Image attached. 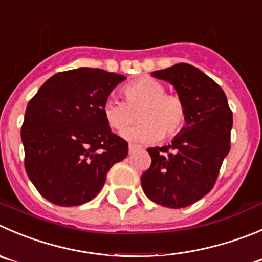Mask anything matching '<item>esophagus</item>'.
Here are the masks:
<instances>
[{
  "label": "esophagus",
  "instance_id": "1",
  "mask_svg": "<svg viewBox=\"0 0 262 262\" xmlns=\"http://www.w3.org/2000/svg\"><path fill=\"white\" fill-rule=\"evenodd\" d=\"M138 149H139V146L135 145V144H129V145H128V151H129V154H133L134 151L138 150Z\"/></svg>",
  "mask_w": 262,
  "mask_h": 262
}]
</instances>
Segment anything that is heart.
<instances>
[{"label": "heart", "instance_id": "b5f03b06", "mask_svg": "<svg viewBox=\"0 0 262 262\" xmlns=\"http://www.w3.org/2000/svg\"><path fill=\"white\" fill-rule=\"evenodd\" d=\"M126 103L109 98L103 104L106 123L114 131H123L140 118V123L126 129L123 138L139 143L172 139L185 126L186 108L183 99L166 92V87L153 78H141L122 90Z\"/></svg>", "mask_w": 262, "mask_h": 262}]
</instances>
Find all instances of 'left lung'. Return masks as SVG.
Returning a JSON list of instances; mask_svg holds the SVG:
<instances>
[{
    "instance_id": "obj_1",
    "label": "left lung",
    "mask_w": 262,
    "mask_h": 262,
    "mask_svg": "<svg viewBox=\"0 0 262 262\" xmlns=\"http://www.w3.org/2000/svg\"><path fill=\"white\" fill-rule=\"evenodd\" d=\"M151 76L175 87L186 108V126L170 145L149 148L151 164L141 175L150 201L183 208L210 193L230 150L233 113L225 92L190 64L180 63Z\"/></svg>"
}]
</instances>
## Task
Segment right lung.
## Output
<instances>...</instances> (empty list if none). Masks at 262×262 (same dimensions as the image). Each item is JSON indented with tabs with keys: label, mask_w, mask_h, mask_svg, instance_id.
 Here are the masks:
<instances>
[{
	"label": "right lung",
	"mask_w": 262,
	"mask_h": 262,
	"mask_svg": "<svg viewBox=\"0 0 262 262\" xmlns=\"http://www.w3.org/2000/svg\"><path fill=\"white\" fill-rule=\"evenodd\" d=\"M126 77L78 68L47 79L27 105L21 141L26 171L42 196L71 207L95 198L106 173L128 153L112 133L103 104Z\"/></svg>",
	"instance_id": "add662e5"
}]
</instances>
